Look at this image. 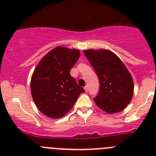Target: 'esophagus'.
<instances>
[{"mask_svg": "<svg viewBox=\"0 0 156 156\" xmlns=\"http://www.w3.org/2000/svg\"><path fill=\"white\" fill-rule=\"evenodd\" d=\"M84 90H85V92H87V91H88V87H87V86H85V87H84Z\"/></svg>", "mask_w": 156, "mask_h": 156, "instance_id": "34e87169", "label": "esophagus"}]
</instances>
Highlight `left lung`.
I'll return each mask as SVG.
<instances>
[{
    "instance_id": "1",
    "label": "left lung",
    "mask_w": 156,
    "mask_h": 156,
    "mask_svg": "<svg viewBox=\"0 0 156 156\" xmlns=\"http://www.w3.org/2000/svg\"><path fill=\"white\" fill-rule=\"evenodd\" d=\"M84 53L100 81L96 104L107 113L122 111L130 103L133 94V81L122 61L108 50H86Z\"/></svg>"
}]
</instances>
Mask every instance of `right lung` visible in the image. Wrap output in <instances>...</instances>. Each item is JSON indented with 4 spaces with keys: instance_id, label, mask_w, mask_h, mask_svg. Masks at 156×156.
I'll list each match as a JSON object with an SVG mask.
<instances>
[{
    "instance_id": "obj_1",
    "label": "right lung",
    "mask_w": 156,
    "mask_h": 156,
    "mask_svg": "<svg viewBox=\"0 0 156 156\" xmlns=\"http://www.w3.org/2000/svg\"><path fill=\"white\" fill-rule=\"evenodd\" d=\"M79 56L76 49L56 47L42 58L34 69L31 95L37 108L48 117L59 119L65 115L84 92L70 75Z\"/></svg>"
}]
</instances>
